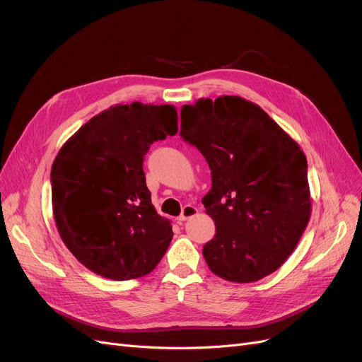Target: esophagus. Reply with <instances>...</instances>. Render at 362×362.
Segmentation results:
<instances>
[{"mask_svg":"<svg viewBox=\"0 0 362 362\" xmlns=\"http://www.w3.org/2000/svg\"><path fill=\"white\" fill-rule=\"evenodd\" d=\"M197 215H198V209L197 207H194V206H185L183 210H182V215L179 216V222H185V221H188V219H191V218H194Z\"/></svg>","mask_w":362,"mask_h":362,"instance_id":"obj_1","label":"esophagus"}]
</instances>
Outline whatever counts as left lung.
Returning a JSON list of instances; mask_svg holds the SVG:
<instances>
[{"label": "left lung", "instance_id": "1", "mask_svg": "<svg viewBox=\"0 0 362 362\" xmlns=\"http://www.w3.org/2000/svg\"><path fill=\"white\" fill-rule=\"evenodd\" d=\"M183 140L203 153L211 189L202 203L216 234L203 247L211 273L250 284L297 247L312 213L307 159L255 103L235 95L182 107Z\"/></svg>", "mask_w": 362, "mask_h": 362}]
</instances>
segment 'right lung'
I'll return each instance as SVG.
<instances>
[{"instance_id": "1", "label": "right lung", "mask_w": 362, "mask_h": 362, "mask_svg": "<svg viewBox=\"0 0 362 362\" xmlns=\"http://www.w3.org/2000/svg\"><path fill=\"white\" fill-rule=\"evenodd\" d=\"M177 132L170 104H116L64 143L50 171L52 207L65 246L88 270L113 280L151 273L173 238L146 186L143 159Z\"/></svg>"}]
</instances>
